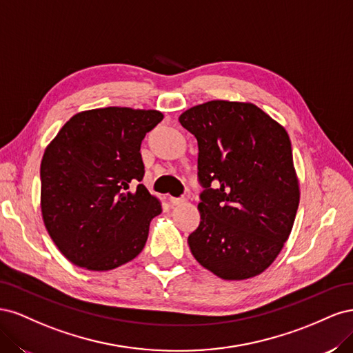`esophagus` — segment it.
Segmentation results:
<instances>
[{"instance_id":"esophagus-1","label":"esophagus","mask_w":353,"mask_h":353,"mask_svg":"<svg viewBox=\"0 0 353 353\" xmlns=\"http://www.w3.org/2000/svg\"><path fill=\"white\" fill-rule=\"evenodd\" d=\"M169 203L172 206H178V205H183L184 199H178V197H169Z\"/></svg>"}]
</instances>
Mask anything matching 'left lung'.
<instances>
[{
    "label": "left lung",
    "mask_w": 353,
    "mask_h": 353,
    "mask_svg": "<svg viewBox=\"0 0 353 353\" xmlns=\"http://www.w3.org/2000/svg\"><path fill=\"white\" fill-rule=\"evenodd\" d=\"M199 145L196 261L222 280H248L275 261L301 200L284 126L253 103L212 100L178 117Z\"/></svg>",
    "instance_id": "obj_1"
}]
</instances>
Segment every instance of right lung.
Instances as JSON below:
<instances>
[{
    "mask_svg": "<svg viewBox=\"0 0 353 353\" xmlns=\"http://www.w3.org/2000/svg\"><path fill=\"white\" fill-rule=\"evenodd\" d=\"M162 119L159 110H85L47 145L41 162L42 219L73 265L110 271L144 249L162 206L138 184L144 176L140 147Z\"/></svg>",
    "mask_w": 353,
    "mask_h": 353,
    "instance_id": "obj_1",
    "label": "right lung"
}]
</instances>
